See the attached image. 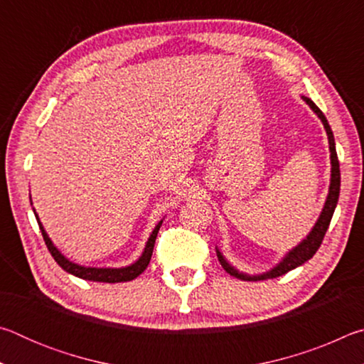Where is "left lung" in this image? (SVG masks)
Instances as JSON below:
<instances>
[{
  "instance_id": "1",
  "label": "left lung",
  "mask_w": 364,
  "mask_h": 364,
  "mask_svg": "<svg viewBox=\"0 0 364 364\" xmlns=\"http://www.w3.org/2000/svg\"><path fill=\"white\" fill-rule=\"evenodd\" d=\"M301 97H304V101L313 109V112H315L319 117V119H321L323 125L326 128V133H328L329 151H331V165H332V168H331V186H329L328 199H326L323 212H321V215H319L316 225L313 226V230L310 231V234H308V236L297 245V247H294L291 252H289V254L284 258H282V260L278 264H276L273 269L267 271V273L255 274V276L239 273L237 269H234L231 264L225 260V257L221 255V252L217 249V257H218V260L221 263V267L225 268L226 273H230L231 276H234V278H237V279H242V281L273 279V278H278V276L289 273L291 269L297 268V267H300V264H304L305 262L310 260V258L316 254L319 245H321L323 239H324V234L329 228L332 215H334L337 200H338V193H341V168H338V159H337V152H336L334 134H332V130H331L328 120H326L324 114L321 112V110H319L316 104L313 102L310 97H305V96H301Z\"/></svg>"
}]
</instances>
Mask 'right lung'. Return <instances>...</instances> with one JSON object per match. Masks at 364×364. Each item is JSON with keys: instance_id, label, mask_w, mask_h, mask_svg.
Masks as SVG:
<instances>
[{"instance_id": "1", "label": "right lung", "mask_w": 364, "mask_h": 364, "mask_svg": "<svg viewBox=\"0 0 364 364\" xmlns=\"http://www.w3.org/2000/svg\"><path fill=\"white\" fill-rule=\"evenodd\" d=\"M35 212V210H33ZM36 220H38V215L35 213ZM38 226L41 230L43 234V239H45V244L48 250L51 252V255L54 257V260L58 262V264L67 273H70L73 276H77V278H82V279H88V281H97V282H127V281H132L134 278H138V276L143 273V271L147 268V264L151 262V257H152V250H154V244H156V237H157V232L160 230V226H162V221L154 228V231L151 234L149 241H147L146 247L143 255H141L136 262L130 267H125V268H86L82 267V264H77L70 260H67V258L60 254V252L54 247V244L51 242V239L48 237V234L45 231V228L40 223L38 220Z\"/></svg>"}]
</instances>
